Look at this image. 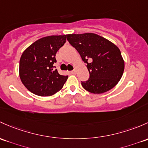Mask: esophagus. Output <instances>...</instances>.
<instances>
[{
    "mask_svg": "<svg viewBox=\"0 0 148 148\" xmlns=\"http://www.w3.org/2000/svg\"><path fill=\"white\" fill-rule=\"evenodd\" d=\"M71 73H72V74H77V69H74V70H73V71H71Z\"/></svg>",
    "mask_w": 148,
    "mask_h": 148,
    "instance_id": "esophagus-1",
    "label": "esophagus"
}]
</instances>
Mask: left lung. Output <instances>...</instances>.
<instances>
[{
    "label": "left lung",
    "instance_id": "left-lung-1",
    "mask_svg": "<svg viewBox=\"0 0 148 148\" xmlns=\"http://www.w3.org/2000/svg\"><path fill=\"white\" fill-rule=\"evenodd\" d=\"M67 40L87 64L89 79L82 82L84 89L102 94L116 86L122 77L125 63L119 48L111 41L91 32L69 34Z\"/></svg>",
    "mask_w": 148,
    "mask_h": 148
}]
</instances>
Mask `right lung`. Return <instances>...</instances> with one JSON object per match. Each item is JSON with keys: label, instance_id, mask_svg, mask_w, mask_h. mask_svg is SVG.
I'll return each instance as SVG.
<instances>
[{"label": "right lung", "instance_id": "obj_1", "mask_svg": "<svg viewBox=\"0 0 148 148\" xmlns=\"http://www.w3.org/2000/svg\"><path fill=\"white\" fill-rule=\"evenodd\" d=\"M66 35L44 37L30 45L22 54L19 75L22 83L30 92L49 96L63 87L68 76L54 70L57 51L64 45Z\"/></svg>", "mask_w": 148, "mask_h": 148}]
</instances>
